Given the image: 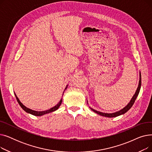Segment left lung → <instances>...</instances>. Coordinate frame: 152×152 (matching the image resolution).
I'll list each match as a JSON object with an SVG mask.
<instances>
[{
    "instance_id": "8db88e82",
    "label": "left lung",
    "mask_w": 152,
    "mask_h": 152,
    "mask_svg": "<svg viewBox=\"0 0 152 152\" xmlns=\"http://www.w3.org/2000/svg\"><path fill=\"white\" fill-rule=\"evenodd\" d=\"M140 78H139V86H138V87L137 89L136 90V91H135L134 95H133L132 98L131 99V101L129 102L128 104H127L125 107H124L123 109H121V110H119L118 111H116V112L115 113H102V112H100V111H97L95 110L91 107H89L91 108V110H92L94 112L96 113L97 114L100 115V116H105V117H108V118H113V117H116V116H118L119 115H123L125 113H126L127 111H128L131 107L133 105V104L134 103V102L135 100V99H137L138 95H139V93L140 92V87H141V73L140 72Z\"/></svg>"
}]
</instances>
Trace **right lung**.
<instances>
[{
	"label": "right lung",
	"instance_id": "obj_1",
	"mask_svg": "<svg viewBox=\"0 0 152 152\" xmlns=\"http://www.w3.org/2000/svg\"><path fill=\"white\" fill-rule=\"evenodd\" d=\"M67 87H68V85L66 86L65 89V90H64V91H65ZM64 91H63V93H64ZM15 97H16V99H17V102H18V103H19V105H20V107L23 108V110H25V111H26V113H28L31 114V115H34V116H42V115H45V114H47V113H49L53 112V111H55V110H58V108L60 107V105L61 104V102H62V98H61V99H60V102H58V104L56 105L55 107H53L51 108L50 109H49V110H45V111H34V110H31V109H29V108H27L26 107H25V106L23 104V103L20 101L19 99L17 97V95L15 94Z\"/></svg>",
	"mask_w": 152,
	"mask_h": 152
}]
</instances>
